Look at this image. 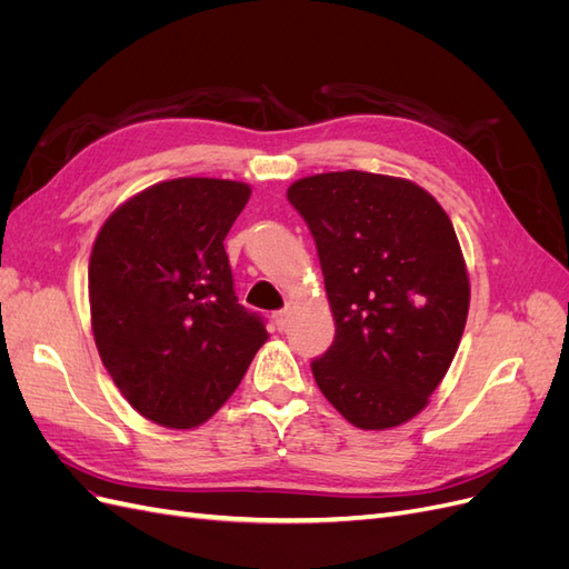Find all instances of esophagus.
Returning a JSON list of instances; mask_svg holds the SVG:
<instances>
[{"label":"esophagus","mask_w":569,"mask_h":569,"mask_svg":"<svg viewBox=\"0 0 569 569\" xmlns=\"http://www.w3.org/2000/svg\"><path fill=\"white\" fill-rule=\"evenodd\" d=\"M289 318H291V311H289V308H284V311H278V313H274V325H278V330H280V332H284L287 327H289Z\"/></svg>","instance_id":"esophagus-1"}]
</instances>
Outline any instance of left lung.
Returning a JSON list of instances; mask_svg holds the SVG:
<instances>
[{
	"instance_id": "1",
	"label": "left lung",
	"mask_w": 569,
	"mask_h": 569,
	"mask_svg": "<svg viewBox=\"0 0 569 569\" xmlns=\"http://www.w3.org/2000/svg\"><path fill=\"white\" fill-rule=\"evenodd\" d=\"M311 230L335 341L313 377L343 418L391 429L416 418L449 372L470 308L451 218L420 184L339 170L291 182Z\"/></svg>"
}]
</instances>
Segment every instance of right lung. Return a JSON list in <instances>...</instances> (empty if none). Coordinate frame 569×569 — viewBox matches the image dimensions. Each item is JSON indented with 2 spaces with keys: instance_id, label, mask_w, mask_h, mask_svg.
<instances>
[{
  "instance_id": "right-lung-1",
  "label": "right lung",
  "mask_w": 569,
  "mask_h": 569,
  "mask_svg": "<svg viewBox=\"0 0 569 569\" xmlns=\"http://www.w3.org/2000/svg\"><path fill=\"white\" fill-rule=\"evenodd\" d=\"M247 182L176 178L104 220L90 253V313L101 363L126 401L170 429L203 425L268 341L237 303L222 242Z\"/></svg>"
}]
</instances>
